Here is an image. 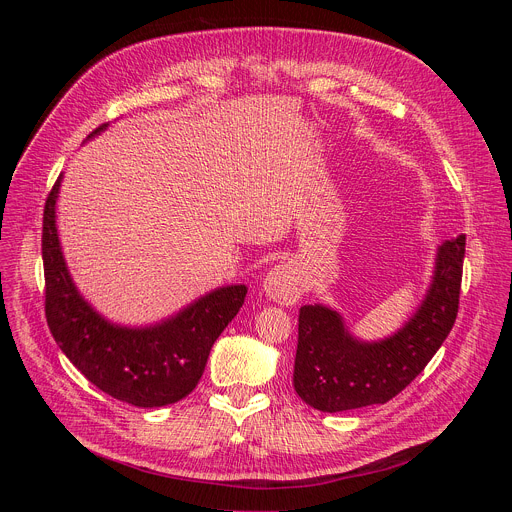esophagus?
I'll list each match as a JSON object with an SVG mask.
<instances>
[{
	"label": "esophagus",
	"instance_id": "esophagus-1",
	"mask_svg": "<svg viewBox=\"0 0 512 512\" xmlns=\"http://www.w3.org/2000/svg\"><path fill=\"white\" fill-rule=\"evenodd\" d=\"M263 291L269 300L281 306L296 304L304 294V281L298 269L289 263L275 265L263 279Z\"/></svg>",
	"mask_w": 512,
	"mask_h": 512
}]
</instances>
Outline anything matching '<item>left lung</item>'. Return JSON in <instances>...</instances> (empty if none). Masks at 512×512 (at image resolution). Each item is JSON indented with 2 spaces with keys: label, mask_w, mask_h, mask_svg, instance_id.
Listing matches in <instances>:
<instances>
[{
  "label": "left lung",
  "mask_w": 512,
  "mask_h": 512,
  "mask_svg": "<svg viewBox=\"0 0 512 512\" xmlns=\"http://www.w3.org/2000/svg\"><path fill=\"white\" fill-rule=\"evenodd\" d=\"M466 237L437 247L433 277L415 314L395 334L362 342L326 306H302L294 389L326 413L387 403L399 395L448 338L460 304Z\"/></svg>",
  "instance_id": "obj_1"
}]
</instances>
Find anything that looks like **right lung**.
<instances>
[{"label": "right lung", "instance_id": "right-lung-1", "mask_svg": "<svg viewBox=\"0 0 512 512\" xmlns=\"http://www.w3.org/2000/svg\"><path fill=\"white\" fill-rule=\"evenodd\" d=\"M107 123L91 135H99ZM54 182L42 221L46 322L68 360L103 393L135 407H164L198 385L214 340L241 310L247 287L225 285L198 298L176 316L145 328L105 320L72 281L58 233Z\"/></svg>", "mask_w": 512, "mask_h": 512}]
</instances>
